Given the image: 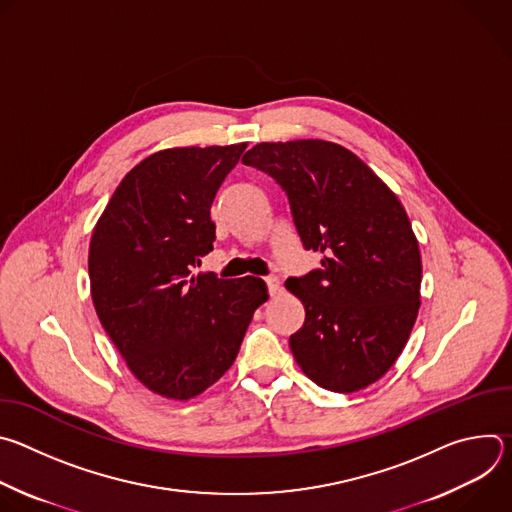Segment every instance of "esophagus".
<instances>
[{"label":"esophagus","mask_w":512,"mask_h":512,"mask_svg":"<svg viewBox=\"0 0 512 512\" xmlns=\"http://www.w3.org/2000/svg\"><path fill=\"white\" fill-rule=\"evenodd\" d=\"M265 283H267V289H269V296H275L279 291V279L275 275H269V277H265Z\"/></svg>","instance_id":"esophagus-1"}]
</instances>
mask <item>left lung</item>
<instances>
[{"label":"left lung","instance_id":"left-lung-1","mask_svg":"<svg viewBox=\"0 0 512 512\" xmlns=\"http://www.w3.org/2000/svg\"><path fill=\"white\" fill-rule=\"evenodd\" d=\"M243 164L285 190L304 247L324 255L320 269L285 281L306 308L304 326L289 336L296 362L334 393L373 385L399 358L419 312L421 255L403 204L332 141H263Z\"/></svg>","mask_w":512,"mask_h":512}]
</instances>
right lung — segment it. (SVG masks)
<instances>
[{
  "instance_id": "add662e5",
  "label": "right lung",
  "mask_w": 512,
  "mask_h": 512,
  "mask_svg": "<svg viewBox=\"0 0 512 512\" xmlns=\"http://www.w3.org/2000/svg\"><path fill=\"white\" fill-rule=\"evenodd\" d=\"M247 143L172 148L139 162L117 186L89 247L97 316L150 391L188 401L235 362L255 310L259 277L194 275L212 251V200Z\"/></svg>"
}]
</instances>
